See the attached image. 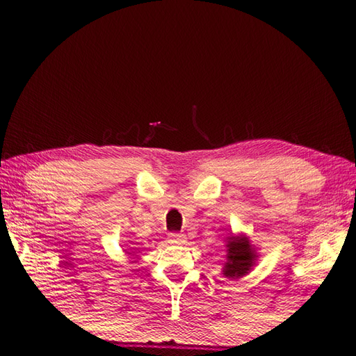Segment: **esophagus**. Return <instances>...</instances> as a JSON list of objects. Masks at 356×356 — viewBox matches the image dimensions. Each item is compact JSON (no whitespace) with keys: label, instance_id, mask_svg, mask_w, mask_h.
Wrapping results in <instances>:
<instances>
[{"label":"esophagus","instance_id":"obj_1","mask_svg":"<svg viewBox=\"0 0 356 356\" xmlns=\"http://www.w3.org/2000/svg\"><path fill=\"white\" fill-rule=\"evenodd\" d=\"M168 241L172 245H184L185 243V236L184 234H177V232H172L168 236Z\"/></svg>","mask_w":356,"mask_h":356}]
</instances>
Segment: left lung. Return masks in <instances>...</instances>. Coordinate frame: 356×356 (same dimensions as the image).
I'll list each match as a JSON object with an SVG mask.
<instances>
[{"mask_svg":"<svg viewBox=\"0 0 356 356\" xmlns=\"http://www.w3.org/2000/svg\"><path fill=\"white\" fill-rule=\"evenodd\" d=\"M225 243L226 261L222 268V274L231 280H238L248 275L259 259V252L251 240L243 232H231V236L225 238Z\"/></svg>","mask_w":356,"mask_h":356,"instance_id":"8db88e82","label":"left lung"}]
</instances>
